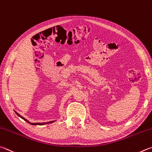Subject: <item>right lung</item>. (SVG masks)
Masks as SVG:
<instances>
[{
	"label": "right lung",
	"mask_w": 152,
	"mask_h": 152,
	"mask_svg": "<svg viewBox=\"0 0 152 152\" xmlns=\"http://www.w3.org/2000/svg\"><path fill=\"white\" fill-rule=\"evenodd\" d=\"M15 113H16V114H17V115H18L20 117V118H21L22 119H23L25 121H26V122H28V124H31V125H34V126H35V125H39V126H41V125H44V124H49V123H53V122H55V121H49V122H47V123H31V122H29L27 119H26L25 118H24L23 116H21L20 115H19V114H18L17 112H16L15 111Z\"/></svg>",
	"instance_id": "right-lung-1"
}]
</instances>
